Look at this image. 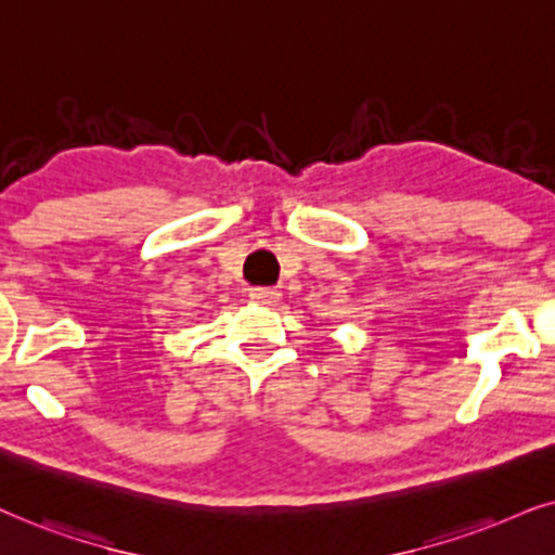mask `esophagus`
I'll return each instance as SVG.
<instances>
[{"instance_id":"34e87169","label":"esophagus","mask_w":555,"mask_h":555,"mask_svg":"<svg viewBox=\"0 0 555 555\" xmlns=\"http://www.w3.org/2000/svg\"><path fill=\"white\" fill-rule=\"evenodd\" d=\"M248 299L254 301V305L273 307L279 299H282V294H279L276 289H250V292H248Z\"/></svg>"}]
</instances>
